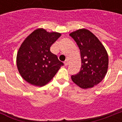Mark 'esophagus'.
<instances>
[{
    "instance_id": "obj_1",
    "label": "esophagus",
    "mask_w": 122,
    "mask_h": 122,
    "mask_svg": "<svg viewBox=\"0 0 122 122\" xmlns=\"http://www.w3.org/2000/svg\"><path fill=\"white\" fill-rule=\"evenodd\" d=\"M64 64H65V66H67V65H68V60H66V61H65V62H64Z\"/></svg>"
}]
</instances>
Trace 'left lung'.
<instances>
[{
    "instance_id": "obj_1",
    "label": "left lung",
    "mask_w": 122,
    "mask_h": 122,
    "mask_svg": "<svg viewBox=\"0 0 122 122\" xmlns=\"http://www.w3.org/2000/svg\"><path fill=\"white\" fill-rule=\"evenodd\" d=\"M80 51L81 66L71 80L81 89L92 88L102 81L108 68V55L101 42L87 29H80L70 34Z\"/></svg>"
}]
</instances>
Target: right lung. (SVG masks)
Masks as SVG:
<instances>
[{"label":"right lung","mask_w":122,"mask_h":122,"mask_svg":"<svg viewBox=\"0 0 122 122\" xmlns=\"http://www.w3.org/2000/svg\"><path fill=\"white\" fill-rule=\"evenodd\" d=\"M57 32L35 30L22 43L17 54L18 71L24 80L31 85L44 86L52 79L63 64L50 47L61 36Z\"/></svg>","instance_id":"1"}]
</instances>
